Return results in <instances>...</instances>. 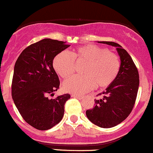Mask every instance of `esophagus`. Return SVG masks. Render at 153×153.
<instances>
[{"label":"esophagus","mask_w":153,"mask_h":153,"mask_svg":"<svg viewBox=\"0 0 153 153\" xmlns=\"http://www.w3.org/2000/svg\"><path fill=\"white\" fill-rule=\"evenodd\" d=\"M71 97H76L79 100H81L82 98V97L81 95H78V94H71Z\"/></svg>","instance_id":"34e87169"}]
</instances>
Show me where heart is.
Listing matches in <instances>:
<instances>
[{
    "mask_svg": "<svg viewBox=\"0 0 153 153\" xmlns=\"http://www.w3.org/2000/svg\"><path fill=\"white\" fill-rule=\"evenodd\" d=\"M74 62H86L82 70L84 75L65 80L63 88L75 94H85L95 86L107 87L115 79L120 70V60L117 55L93 45L79 47L68 53H59L53 59L52 64L55 71L65 79L74 71Z\"/></svg>",
    "mask_w": 153,
    "mask_h": 153,
    "instance_id": "heart-1",
    "label": "heart"
}]
</instances>
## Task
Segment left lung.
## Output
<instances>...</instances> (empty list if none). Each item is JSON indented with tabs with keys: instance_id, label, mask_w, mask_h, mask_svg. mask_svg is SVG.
Segmentation results:
<instances>
[{
	"instance_id": "1",
	"label": "left lung",
	"mask_w": 153,
	"mask_h": 153,
	"mask_svg": "<svg viewBox=\"0 0 153 153\" xmlns=\"http://www.w3.org/2000/svg\"><path fill=\"white\" fill-rule=\"evenodd\" d=\"M116 48L120 56L118 74L102 93V98L94 100L95 106L86 111L91 123L101 128H111L123 122L131 113L139 87V75L132 59L119 44L98 42Z\"/></svg>"
}]
</instances>
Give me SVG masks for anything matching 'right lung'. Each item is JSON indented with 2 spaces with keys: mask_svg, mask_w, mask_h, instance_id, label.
<instances>
[{
  "mask_svg": "<svg viewBox=\"0 0 153 153\" xmlns=\"http://www.w3.org/2000/svg\"><path fill=\"white\" fill-rule=\"evenodd\" d=\"M70 45L45 39L25 48L14 68L12 97L24 120L39 130H48L62 119L68 94L49 99L59 88V79L53 59Z\"/></svg>",
  "mask_w": 153,
  "mask_h": 153,
  "instance_id": "add662e5",
  "label": "right lung"
}]
</instances>
